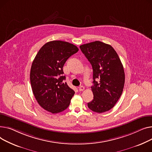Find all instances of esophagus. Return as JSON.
Wrapping results in <instances>:
<instances>
[{
    "label": "esophagus",
    "mask_w": 152,
    "mask_h": 152,
    "mask_svg": "<svg viewBox=\"0 0 152 152\" xmlns=\"http://www.w3.org/2000/svg\"><path fill=\"white\" fill-rule=\"evenodd\" d=\"M78 90L80 91H82L85 90V87L83 86H80L78 87Z\"/></svg>",
    "instance_id": "obj_1"
}]
</instances>
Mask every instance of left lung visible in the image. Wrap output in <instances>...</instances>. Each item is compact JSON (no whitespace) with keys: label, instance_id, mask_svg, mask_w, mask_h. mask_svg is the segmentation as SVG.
Masks as SVG:
<instances>
[{"label":"left lung","instance_id":"1","mask_svg":"<svg viewBox=\"0 0 152 152\" xmlns=\"http://www.w3.org/2000/svg\"><path fill=\"white\" fill-rule=\"evenodd\" d=\"M80 50L91 63L93 70V99L88 108L103 113L113 108L120 97L125 75L120 59L110 45L100 41L82 45ZM96 79L99 82L95 81Z\"/></svg>","mask_w":152,"mask_h":152}]
</instances>
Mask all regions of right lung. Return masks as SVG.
Here are the masks:
<instances>
[{
	"label": "right lung",
	"mask_w": 152,
	"mask_h": 152,
	"mask_svg": "<svg viewBox=\"0 0 152 152\" xmlns=\"http://www.w3.org/2000/svg\"><path fill=\"white\" fill-rule=\"evenodd\" d=\"M78 51L74 45L53 40L39 50L32 64L30 80L33 94L43 109L52 113L66 110L75 91L66 82L63 66Z\"/></svg>",
	"instance_id": "obj_1"
}]
</instances>
